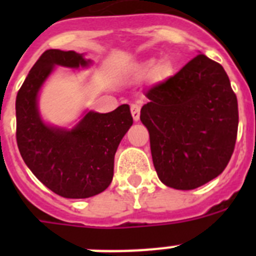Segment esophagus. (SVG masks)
Here are the masks:
<instances>
[{
    "label": "esophagus",
    "instance_id": "34e87169",
    "mask_svg": "<svg viewBox=\"0 0 256 256\" xmlns=\"http://www.w3.org/2000/svg\"><path fill=\"white\" fill-rule=\"evenodd\" d=\"M140 110H141L140 104H132V105H130V112H132V116L136 122L140 119Z\"/></svg>",
    "mask_w": 256,
    "mask_h": 256
}]
</instances>
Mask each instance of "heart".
I'll return each mask as SVG.
<instances>
[{
    "label": "heart",
    "instance_id": "1",
    "mask_svg": "<svg viewBox=\"0 0 256 256\" xmlns=\"http://www.w3.org/2000/svg\"><path fill=\"white\" fill-rule=\"evenodd\" d=\"M154 66V62H148V68H152ZM169 65L168 62H162V64L159 65V72L162 76H166V74L169 73Z\"/></svg>",
    "mask_w": 256,
    "mask_h": 256
}]
</instances>
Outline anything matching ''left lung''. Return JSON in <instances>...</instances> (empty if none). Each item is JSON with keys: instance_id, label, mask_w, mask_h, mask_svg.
Returning a JSON list of instances; mask_svg holds the SVG:
<instances>
[{"instance_id": "8db88e82", "label": "left lung", "mask_w": 256, "mask_h": 256, "mask_svg": "<svg viewBox=\"0 0 256 256\" xmlns=\"http://www.w3.org/2000/svg\"><path fill=\"white\" fill-rule=\"evenodd\" d=\"M144 96L150 101L140 118L159 180L194 190L218 177L234 154L238 126L237 97L223 66L200 54Z\"/></svg>"}]
</instances>
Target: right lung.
Listing matches in <instances>:
<instances>
[{
	"mask_svg": "<svg viewBox=\"0 0 256 256\" xmlns=\"http://www.w3.org/2000/svg\"><path fill=\"white\" fill-rule=\"evenodd\" d=\"M91 61L76 51L47 50L29 72L16 96V142L22 160L47 188L66 198L105 191L114 176V156L133 124L130 106L90 112L73 130L47 126L38 112L40 87L55 65L86 68Z\"/></svg>",
	"mask_w": 256,
	"mask_h": 256,
	"instance_id": "1",
	"label": "right lung"
}]
</instances>
